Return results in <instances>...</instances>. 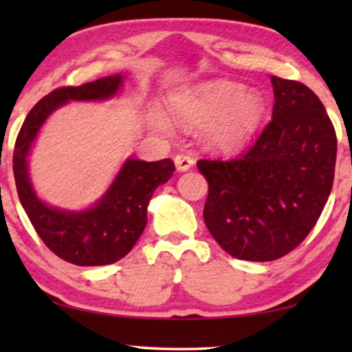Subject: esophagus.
<instances>
[{
	"label": "esophagus",
	"instance_id": "34e87169",
	"mask_svg": "<svg viewBox=\"0 0 352 352\" xmlns=\"http://www.w3.org/2000/svg\"><path fill=\"white\" fill-rule=\"evenodd\" d=\"M194 158L190 155H187V153H179V155L175 157V165H176V170L177 171H187L190 170L192 166H194Z\"/></svg>",
	"mask_w": 352,
	"mask_h": 352
}]
</instances>
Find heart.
<instances>
[{
    "mask_svg": "<svg viewBox=\"0 0 352 352\" xmlns=\"http://www.w3.org/2000/svg\"><path fill=\"white\" fill-rule=\"evenodd\" d=\"M173 113L182 122L204 124V139L221 153H234L252 141L264 117V99L258 91L230 80H213L177 91L170 98ZM151 123L158 131L170 129L165 110L152 107Z\"/></svg>",
    "mask_w": 352,
    "mask_h": 352,
    "instance_id": "1",
    "label": "heart"
}]
</instances>
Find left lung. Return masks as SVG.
I'll list each match as a JSON object with an SVG mask.
<instances>
[{
    "instance_id": "8db88e82",
    "label": "left lung",
    "mask_w": 352,
    "mask_h": 352,
    "mask_svg": "<svg viewBox=\"0 0 352 352\" xmlns=\"http://www.w3.org/2000/svg\"><path fill=\"white\" fill-rule=\"evenodd\" d=\"M271 123L242 157L199 160L208 181L204 219L219 247L245 261H274L314 228L333 186L336 134L302 83L271 76Z\"/></svg>"
}]
</instances>
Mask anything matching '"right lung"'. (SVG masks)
Instances as JSON below:
<instances>
[{
  "mask_svg": "<svg viewBox=\"0 0 352 352\" xmlns=\"http://www.w3.org/2000/svg\"><path fill=\"white\" fill-rule=\"evenodd\" d=\"M123 75H110L81 86H65L45 96L23 122L14 147V179L19 200L46 247L76 266H105L131 252L147 224L153 190L170 181V158L144 162L129 157L105 194L85 210H64L38 197L28 173V157L50 115L70 100H107L122 88Z\"/></svg>",
  "mask_w": 352,
  "mask_h": 352,
  "instance_id": "right-lung-1",
  "label": "right lung"
}]
</instances>
